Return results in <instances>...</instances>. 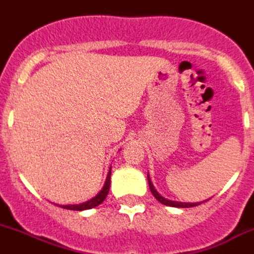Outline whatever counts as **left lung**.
<instances>
[{
	"label": "left lung",
	"mask_w": 254,
	"mask_h": 254,
	"mask_svg": "<svg viewBox=\"0 0 254 254\" xmlns=\"http://www.w3.org/2000/svg\"><path fill=\"white\" fill-rule=\"evenodd\" d=\"M147 178H148L149 190H151L152 194L156 197L157 201H159L162 204H165V206L178 207V208H190V207H195V206H198V204H201V203H203V202H206V201H203V202H195V203H186V202H176V201H170V199H166L165 197H162V195L157 192L156 188H154L153 185H152V181L149 180L148 176H147ZM207 201H208V199H207Z\"/></svg>",
	"instance_id": "obj_1"
}]
</instances>
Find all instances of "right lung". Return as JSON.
Listing matches in <instances>:
<instances>
[{
    "instance_id": "obj_1",
    "label": "right lung",
    "mask_w": 254,
    "mask_h": 254,
    "mask_svg": "<svg viewBox=\"0 0 254 254\" xmlns=\"http://www.w3.org/2000/svg\"><path fill=\"white\" fill-rule=\"evenodd\" d=\"M110 185H111V168L108 171V175L107 178H106V182L105 186H103L102 190L98 192V194H96L95 197L91 198L89 201L83 202V203H79V204H66V206H60L64 209H71V211H84V209H91V208H95L97 207L98 204L102 203L105 201V198L107 197L108 194V190H110ZM59 206V204H57Z\"/></svg>"
}]
</instances>
